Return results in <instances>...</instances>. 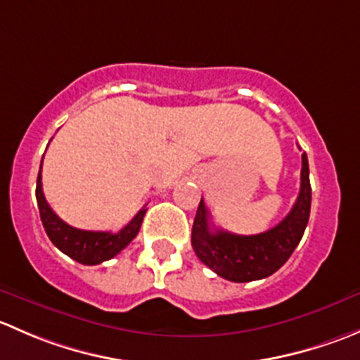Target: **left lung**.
I'll return each mask as SVG.
<instances>
[{
  "label": "left lung",
  "mask_w": 360,
  "mask_h": 360,
  "mask_svg": "<svg viewBox=\"0 0 360 360\" xmlns=\"http://www.w3.org/2000/svg\"><path fill=\"white\" fill-rule=\"evenodd\" d=\"M311 188L307 153L301 155V186L291 212L271 230L257 235H235L212 230L203 198L191 230V245L205 266L231 282L270 277L291 257L310 217Z\"/></svg>",
  "instance_id": "1"
}]
</instances>
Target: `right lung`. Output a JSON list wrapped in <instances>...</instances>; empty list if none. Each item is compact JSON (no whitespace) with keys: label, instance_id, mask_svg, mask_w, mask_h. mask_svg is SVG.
Returning <instances> with one entry per match:
<instances>
[{"label":"right lung","instance_id":"right-lung-1","mask_svg":"<svg viewBox=\"0 0 360 360\" xmlns=\"http://www.w3.org/2000/svg\"><path fill=\"white\" fill-rule=\"evenodd\" d=\"M36 202H38L43 228H45L52 244L59 250H63L64 254H68L71 259L78 261L82 264H99L103 261L115 257L118 252H122L136 238V235L139 233L143 217L146 214V209H141L134 216V219L125 228H122L118 233H111V231H86L69 226L68 223H64L50 209L49 202H46L45 195H43L41 169H39L38 181H36Z\"/></svg>","mask_w":360,"mask_h":360}]
</instances>
